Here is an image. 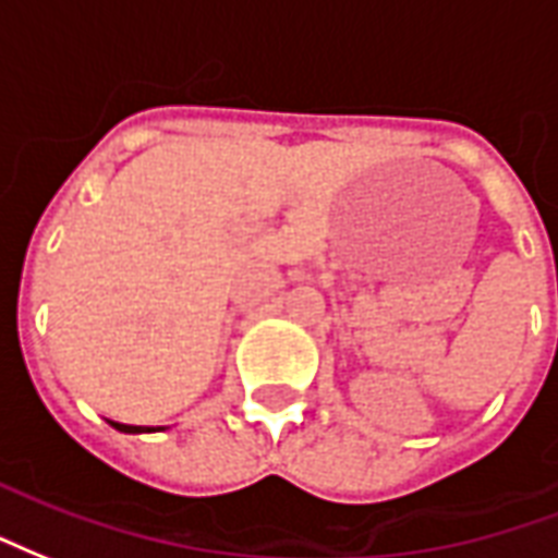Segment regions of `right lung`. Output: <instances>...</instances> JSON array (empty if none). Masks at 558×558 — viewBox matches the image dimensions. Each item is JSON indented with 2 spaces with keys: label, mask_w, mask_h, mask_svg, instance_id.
I'll use <instances>...</instances> for the list:
<instances>
[{
  "label": "right lung",
  "mask_w": 558,
  "mask_h": 558,
  "mask_svg": "<svg viewBox=\"0 0 558 558\" xmlns=\"http://www.w3.org/2000/svg\"><path fill=\"white\" fill-rule=\"evenodd\" d=\"M112 428L124 430V434H142V430H154V428H140V425H121V422H109Z\"/></svg>",
  "instance_id": "obj_1"
}]
</instances>
